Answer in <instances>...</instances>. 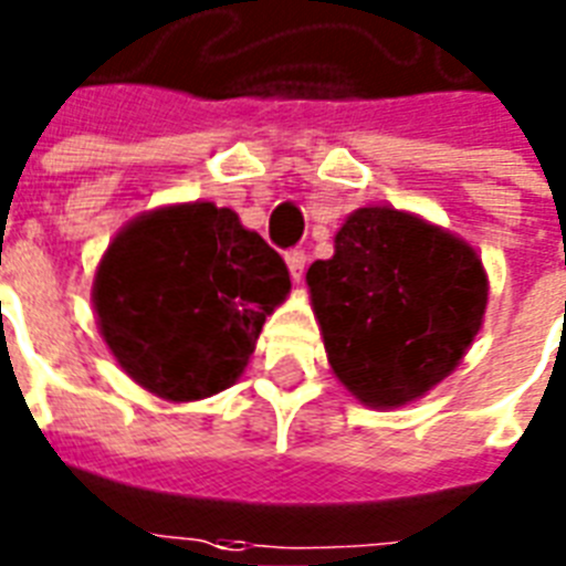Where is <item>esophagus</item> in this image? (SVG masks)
Returning a JSON list of instances; mask_svg holds the SVG:
<instances>
[{
	"instance_id": "obj_1",
	"label": "esophagus",
	"mask_w": 566,
	"mask_h": 566,
	"mask_svg": "<svg viewBox=\"0 0 566 566\" xmlns=\"http://www.w3.org/2000/svg\"><path fill=\"white\" fill-rule=\"evenodd\" d=\"M286 265H289V274H292V280H301L304 277V269H306V254L304 251H297V248H292V251H286Z\"/></svg>"
}]
</instances>
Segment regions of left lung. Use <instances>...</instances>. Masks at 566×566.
<instances>
[{"instance_id":"obj_1","label":"left lung","mask_w":566,"mask_h":566,"mask_svg":"<svg viewBox=\"0 0 566 566\" xmlns=\"http://www.w3.org/2000/svg\"><path fill=\"white\" fill-rule=\"evenodd\" d=\"M306 283L329 365L368 406L409 403L441 382L488 304L476 251L395 207L356 210Z\"/></svg>"}]
</instances>
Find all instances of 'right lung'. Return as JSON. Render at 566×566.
<instances>
[{
  "instance_id": "add662e5",
  "label": "right lung",
  "mask_w": 566,
  "mask_h": 566,
  "mask_svg": "<svg viewBox=\"0 0 566 566\" xmlns=\"http://www.w3.org/2000/svg\"><path fill=\"white\" fill-rule=\"evenodd\" d=\"M274 248L210 201L130 221L98 265V327L130 379L166 400L233 386L289 292Z\"/></svg>"
}]
</instances>
